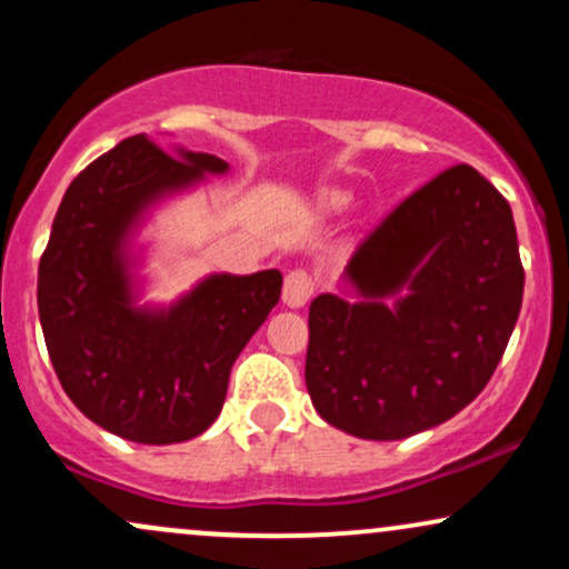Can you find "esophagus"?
I'll return each mask as SVG.
<instances>
[{
	"label": "esophagus",
	"instance_id": "obj_1",
	"mask_svg": "<svg viewBox=\"0 0 569 569\" xmlns=\"http://www.w3.org/2000/svg\"><path fill=\"white\" fill-rule=\"evenodd\" d=\"M312 291H316V280L302 267H297V270H291L289 276H286V283H283V302L289 307H302L307 299L312 297Z\"/></svg>",
	"mask_w": 569,
	"mask_h": 569
}]
</instances>
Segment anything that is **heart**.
Instances as JSON below:
<instances>
[{"label": "heart", "instance_id": "b5f03b06", "mask_svg": "<svg viewBox=\"0 0 569 569\" xmlns=\"http://www.w3.org/2000/svg\"><path fill=\"white\" fill-rule=\"evenodd\" d=\"M321 206L326 211H339V208L348 206V194L345 192H326L321 198Z\"/></svg>", "mask_w": 569, "mask_h": 569}]
</instances>
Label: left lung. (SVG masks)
Masks as SVG:
<instances>
[{
	"label": "left lung",
	"mask_w": 569,
	"mask_h": 569,
	"mask_svg": "<svg viewBox=\"0 0 569 569\" xmlns=\"http://www.w3.org/2000/svg\"><path fill=\"white\" fill-rule=\"evenodd\" d=\"M521 293L511 206L476 168H449L358 246L339 293L312 299V407L369 441L441 426L498 369Z\"/></svg>",
	"instance_id": "8db88e82"
}]
</instances>
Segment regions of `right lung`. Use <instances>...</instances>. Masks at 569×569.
<instances>
[{
	"mask_svg": "<svg viewBox=\"0 0 569 569\" xmlns=\"http://www.w3.org/2000/svg\"><path fill=\"white\" fill-rule=\"evenodd\" d=\"M230 171L208 152L130 136L71 181L39 259L50 361L88 420L136 443L211 428L234 358L280 299L283 276L213 272L171 305H139L141 227L160 202Z\"/></svg>",
	"mask_w": 569,
	"mask_h": 569,
	"instance_id": "add662e5",
	"label": "right lung"
}]
</instances>
